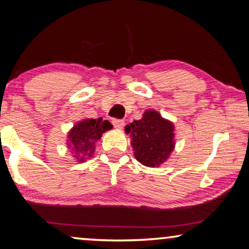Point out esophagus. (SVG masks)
<instances>
[{
  "mask_svg": "<svg viewBox=\"0 0 249 249\" xmlns=\"http://www.w3.org/2000/svg\"><path fill=\"white\" fill-rule=\"evenodd\" d=\"M113 125H114V127L122 129L124 127L125 123H124V121H122V120H113Z\"/></svg>",
  "mask_w": 249,
  "mask_h": 249,
  "instance_id": "obj_1",
  "label": "esophagus"
}]
</instances>
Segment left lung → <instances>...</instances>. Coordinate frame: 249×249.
Here are the masks:
<instances>
[{"mask_svg": "<svg viewBox=\"0 0 249 249\" xmlns=\"http://www.w3.org/2000/svg\"><path fill=\"white\" fill-rule=\"evenodd\" d=\"M174 124L156 110H146L139 121L125 126L129 134L134 157L148 167H158L168 159L175 148Z\"/></svg>", "mask_w": 249, "mask_h": 249, "instance_id": "1", "label": "left lung"}]
</instances>
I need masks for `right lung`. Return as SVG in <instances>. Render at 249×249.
<instances>
[{
  "instance_id": "1",
  "label": "right lung",
  "mask_w": 249,
  "mask_h": 249,
  "mask_svg": "<svg viewBox=\"0 0 249 249\" xmlns=\"http://www.w3.org/2000/svg\"><path fill=\"white\" fill-rule=\"evenodd\" d=\"M111 128L113 125L108 121H103V118H89L75 124L68 135V146L72 150L73 158L83 162L85 159L92 156L96 142L103 133Z\"/></svg>"
}]
</instances>
